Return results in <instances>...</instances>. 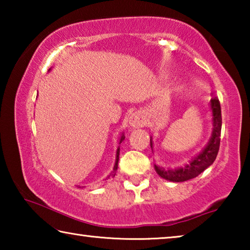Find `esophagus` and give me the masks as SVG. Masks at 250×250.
<instances>
[{
	"label": "esophagus",
	"instance_id": "obj_1",
	"mask_svg": "<svg viewBox=\"0 0 250 250\" xmlns=\"http://www.w3.org/2000/svg\"><path fill=\"white\" fill-rule=\"evenodd\" d=\"M129 125L132 128H142L146 125V118L141 112H134L129 118Z\"/></svg>",
	"mask_w": 250,
	"mask_h": 250
}]
</instances>
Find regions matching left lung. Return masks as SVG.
Wrapping results in <instances>:
<instances>
[{
	"label": "left lung",
	"mask_w": 250,
	"mask_h": 250,
	"mask_svg": "<svg viewBox=\"0 0 250 250\" xmlns=\"http://www.w3.org/2000/svg\"><path fill=\"white\" fill-rule=\"evenodd\" d=\"M209 107L211 111V135L209 141L204 146L200 153L194 156V158L185 164L184 167H180L177 168H163L154 164L155 172L164 180L170 182H184L188 180L194 179L197 175H200L203 171H205L207 167H210L216 159L219 142H221V130H222V111L221 104L217 97H213L209 101ZM151 149H153V141L152 137L150 139Z\"/></svg>",
	"instance_id": "left-lung-1"
}]
</instances>
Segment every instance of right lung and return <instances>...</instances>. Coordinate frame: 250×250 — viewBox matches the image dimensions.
Masks as SVG:
<instances>
[{
    "mask_svg": "<svg viewBox=\"0 0 250 250\" xmlns=\"http://www.w3.org/2000/svg\"><path fill=\"white\" fill-rule=\"evenodd\" d=\"M50 70V69H49ZM48 70V71H49ZM125 140V134L122 133L121 134V137H120V140H119V145L120 143ZM119 152H120V147H118L117 149V153H116V162H115V166H113V170L111 171V173H110V174L108 175V177L107 179H109V177H115V175H116V173H117V168H118V162H119Z\"/></svg>",
    "mask_w": 250,
    "mask_h": 250,
    "instance_id": "obj_1",
    "label": "right lung"
}]
</instances>
